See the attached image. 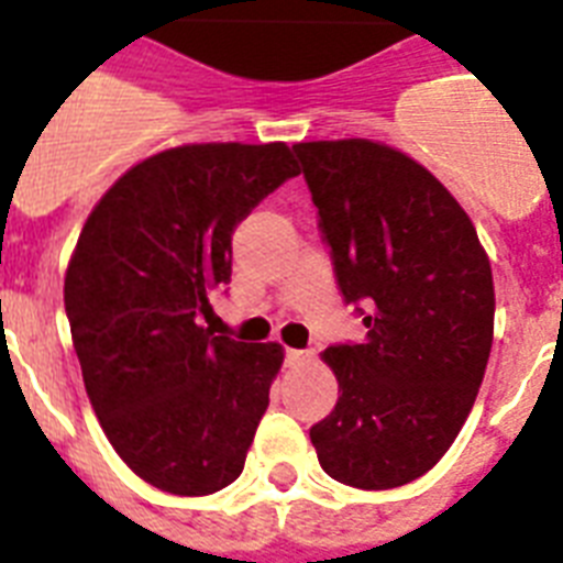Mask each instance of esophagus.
<instances>
[{"mask_svg":"<svg viewBox=\"0 0 563 563\" xmlns=\"http://www.w3.org/2000/svg\"><path fill=\"white\" fill-rule=\"evenodd\" d=\"M310 351H299V347H290V351H285V362L290 365V368H299V365H305V362H310Z\"/></svg>","mask_w":563,"mask_h":563,"instance_id":"1","label":"esophagus"}]
</instances>
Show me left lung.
Masks as SVG:
<instances>
[{
    "instance_id": "1",
    "label": "left lung",
    "mask_w": 563,
    "mask_h": 563,
    "mask_svg": "<svg viewBox=\"0 0 563 563\" xmlns=\"http://www.w3.org/2000/svg\"><path fill=\"white\" fill-rule=\"evenodd\" d=\"M322 241L362 342L331 345L333 411L310 429L319 463L356 489L426 475L454 443L489 362V258L429 169L371 141L296 143Z\"/></svg>"
}]
</instances>
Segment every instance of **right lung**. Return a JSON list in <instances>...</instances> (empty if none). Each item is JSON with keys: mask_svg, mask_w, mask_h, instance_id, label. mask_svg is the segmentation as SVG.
<instances>
[{"mask_svg": "<svg viewBox=\"0 0 563 563\" xmlns=\"http://www.w3.org/2000/svg\"><path fill=\"white\" fill-rule=\"evenodd\" d=\"M299 166L285 143H195L132 166L100 198L65 273L88 399L134 475L212 495L244 468L282 345L212 336L232 232Z\"/></svg>", "mask_w": 563, "mask_h": 563, "instance_id": "obj_1", "label": "right lung"}]
</instances>
